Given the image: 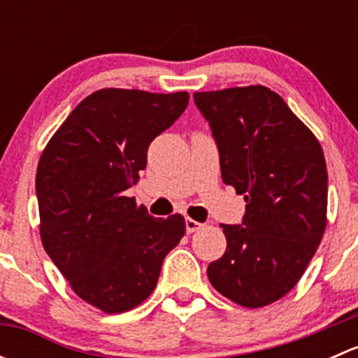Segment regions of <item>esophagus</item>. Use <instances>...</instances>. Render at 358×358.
Returning a JSON list of instances; mask_svg holds the SVG:
<instances>
[{
    "mask_svg": "<svg viewBox=\"0 0 358 358\" xmlns=\"http://www.w3.org/2000/svg\"><path fill=\"white\" fill-rule=\"evenodd\" d=\"M185 229H187V234H194L199 229H202V223L196 222V220L192 218H185Z\"/></svg>",
    "mask_w": 358,
    "mask_h": 358,
    "instance_id": "1",
    "label": "esophagus"
}]
</instances>
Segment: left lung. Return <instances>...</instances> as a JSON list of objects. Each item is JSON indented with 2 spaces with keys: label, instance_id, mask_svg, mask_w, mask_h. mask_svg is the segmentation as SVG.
I'll list each match as a JSON object with an SVG mask.
<instances>
[{
  "label": "left lung",
  "instance_id": "left-lung-1",
  "mask_svg": "<svg viewBox=\"0 0 358 358\" xmlns=\"http://www.w3.org/2000/svg\"><path fill=\"white\" fill-rule=\"evenodd\" d=\"M227 185L246 201L241 225L222 223L227 251L209 263L216 291L259 308L286 296L315 255L327 213L322 147L266 86L194 93Z\"/></svg>",
  "mask_w": 358,
  "mask_h": 358
}]
</instances>
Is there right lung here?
Listing matches in <instances>:
<instances>
[{"label":"right lung","mask_w":358,"mask_h":358,"mask_svg":"<svg viewBox=\"0 0 358 358\" xmlns=\"http://www.w3.org/2000/svg\"><path fill=\"white\" fill-rule=\"evenodd\" d=\"M189 106V93L99 90L69 114L43 150L36 196L45 251L76 294L106 313L135 308L185 234L182 215L154 218L124 192L150 142Z\"/></svg>","instance_id":"right-lung-1"}]
</instances>
